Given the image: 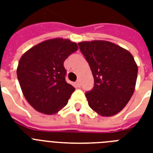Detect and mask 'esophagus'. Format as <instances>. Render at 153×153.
<instances>
[{
  "label": "esophagus",
  "instance_id": "obj_1",
  "mask_svg": "<svg viewBox=\"0 0 153 153\" xmlns=\"http://www.w3.org/2000/svg\"><path fill=\"white\" fill-rule=\"evenodd\" d=\"M75 85H76L77 87H80L81 86V82H80L79 80H77L76 82H75Z\"/></svg>",
  "mask_w": 153,
  "mask_h": 153
}]
</instances>
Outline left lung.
Wrapping results in <instances>:
<instances>
[{
	"label": "left lung",
	"instance_id": "left-lung-1",
	"mask_svg": "<svg viewBox=\"0 0 153 153\" xmlns=\"http://www.w3.org/2000/svg\"><path fill=\"white\" fill-rule=\"evenodd\" d=\"M93 74V89L85 94L89 106L101 116L115 115L133 95L137 66L133 55L118 45L104 40L79 43Z\"/></svg>",
	"mask_w": 153,
	"mask_h": 153
}]
</instances>
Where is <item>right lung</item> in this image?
<instances>
[{
	"label": "right lung",
	"instance_id": "right-lung-1",
	"mask_svg": "<svg viewBox=\"0 0 153 153\" xmlns=\"http://www.w3.org/2000/svg\"><path fill=\"white\" fill-rule=\"evenodd\" d=\"M78 48L69 39H48L20 58L16 70L18 81L26 100L36 110L54 114L67 104L75 89L65 80L63 62Z\"/></svg>",
	"mask_w": 153,
	"mask_h": 153
}]
</instances>
